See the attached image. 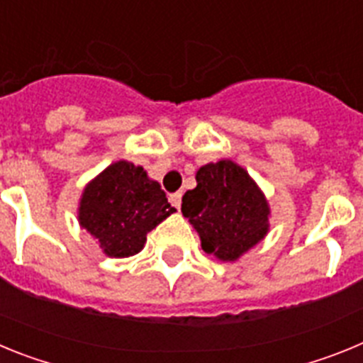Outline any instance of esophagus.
Here are the masks:
<instances>
[{
  "label": "esophagus",
  "mask_w": 363,
  "mask_h": 363,
  "mask_svg": "<svg viewBox=\"0 0 363 363\" xmlns=\"http://www.w3.org/2000/svg\"><path fill=\"white\" fill-rule=\"evenodd\" d=\"M182 196H184L182 192H174V194H171V196H169V201H171V205H174L178 211H179V205H182Z\"/></svg>",
  "instance_id": "obj_1"
}]
</instances>
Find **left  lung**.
<instances>
[{
  "instance_id": "8db88e82",
  "label": "left lung",
  "mask_w": 363,
  "mask_h": 363,
  "mask_svg": "<svg viewBox=\"0 0 363 363\" xmlns=\"http://www.w3.org/2000/svg\"><path fill=\"white\" fill-rule=\"evenodd\" d=\"M196 189L187 191L182 213L201 238V249L233 262L267 233L269 205L251 176L230 160L201 167Z\"/></svg>"
}]
</instances>
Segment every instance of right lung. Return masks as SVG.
Wrapping results in <instances>:
<instances>
[{"label":"right lung","mask_w":363,"mask_h":363,"mask_svg":"<svg viewBox=\"0 0 363 363\" xmlns=\"http://www.w3.org/2000/svg\"><path fill=\"white\" fill-rule=\"evenodd\" d=\"M174 211L143 167L116 162L83 191L79 223L105 255L127 258L142 251L147 233Z\"/></svg>","instance_id":"obj_1"}]
</instances>
